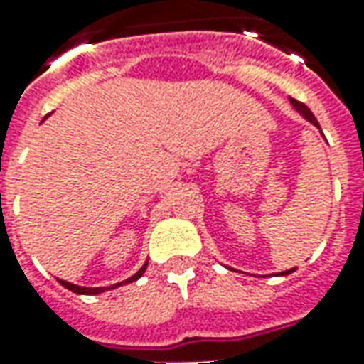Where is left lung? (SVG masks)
<instances>
[{"instance_id":"left-lung-1","label":"left lung","mask_w":364,"mask_h":364,"mask_svg":"<svg viewBox=\"0 0 364 364\" xmlns=\"http://www.w3.org/2000/svg\"><path fill=\"white\" fill-rule=\"evenodd\" d=\"M290 103H292V107H294V109H296V111L300 112V114H302V117H304L308 122H312L314 127L320 128V122L316 120V117L312 114V111H310V109H308L304 103H300V101H296V99H290ZM292 271H294V269H287V271H282V273H277V274H290Z\"/></svg>"}]
</instances>
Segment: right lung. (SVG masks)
<instances>
[{
  "mask_svg": "<svg viewBox=\"0 0 364 364\" xmlns=\"http://www.w3.org/2000/svg\"><path fill=\"white\" fill-rule=\"evenodd\" d=\"M146 267H148V261H146L142 267H140V271H138V273H134L132 277H128L127 281L117 282V284H111V287H95V289H93V287H80V284L62 281V279H58V281H60V284H62V287H66L68 290H72V292H75V294H101V292H105V290H112V289H117V287H122V284H127V282L138 281V279H140V277L144 274V271H146Z\"/></svg>",
  "mask_w": 364,
  "mask_h": 364,
  "instance_id": "obj_1",
  "label": "right lung"
}]
</instances>
